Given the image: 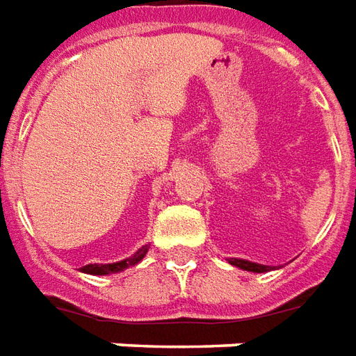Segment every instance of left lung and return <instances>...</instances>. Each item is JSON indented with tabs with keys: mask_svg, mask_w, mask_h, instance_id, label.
<instances>
[{
	"mask_svg": "<svg viewBox=\"0 0 356 356\" xmlns=\"http://www.w3.org/2000/svg\"><path fill=\"white\" fill-rule=\"evenodd\" d=\"M234 266H238V268H243V270L249 272H268L270 270V266H264V264H257V263H249V261H241V259H232L230 261Z\"/></svg>",
	"mask_w": 356,
	"mask_h": 356,
	"instance_id": "left-lung-1",
	"label": "left lung"
}]
</instances>
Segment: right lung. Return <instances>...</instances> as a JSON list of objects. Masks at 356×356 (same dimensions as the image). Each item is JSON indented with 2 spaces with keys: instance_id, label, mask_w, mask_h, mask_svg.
I'll return each instance as SVG.
<instances>
[{
  "instance_id": "obj_1",
  "label": "right lung",
  "mask_w": 356,
  "mask_h": 356,
  "mask_svg": "<svg viewBox=\"0 0 356 356\" xmlns=\"http://www.w3.org/2000/svg\"><path fill=\"white\" fill-rule=\"evenodd\" d=\"M147 249L149 247L143 245L138 253H134L130 259H124V261H120V263H113V264H86L82 266V272L86 274H93V276H103V274H113V272H120L128 268V266H134V264H138L142 261L145 253H147Z\"/></svg>"
}]
</instances>
